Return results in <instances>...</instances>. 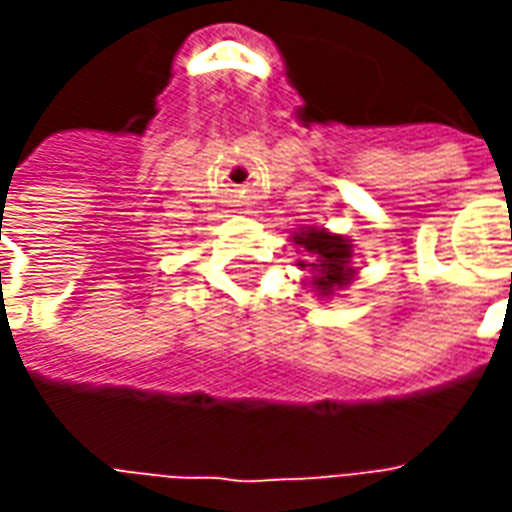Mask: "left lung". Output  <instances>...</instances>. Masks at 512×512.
I'll return each instance as SVG.
<instances>
[{"mask_svg":"<svg viewBox=\"0 0 512 512\" xmlns=\"http://www.w3.org/2000/svg\"><path fill=\"white\" fill-rule=\"evenodd\" d=\"M293 241L299 246H304V252L310 255V263L301 260L299 266L315 268V277H312V285L318 288V293L329 296L332 290L345 288L351 279H354V268H351V244L345 241L343 235L326 233V230H318V227H310V230H301V233L293 235Z\"/></svg>","mask_w":512,"mask_h":512,"instance_id":"obj_1","label":"left lung"}]
</instances>
